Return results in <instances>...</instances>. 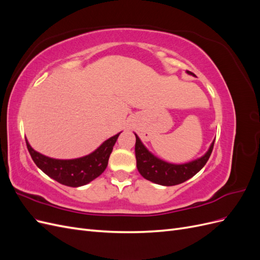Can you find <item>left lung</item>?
<instances>
[{"label": "left lung", "instance_id": "1", "mask_svg": "<svg viewBox=\"0 0 260 260\" xmlns=\"http://www.w3.org/2000/svg\"><path fill=\"white\" fill-rule=\"evenodd\" d=\"M187 74L194 76V74L191 72H187ZM136 139L137 167L141 176L148 181H152V182L156 184L166 186L182 183L198 174L209 159L215 143V141H212L206 154L200 157V158L192 160L190 162L177 165L161 160L158 157L154 156L144 146V144L141 142L140 138L137 135Z\"/></svg>", "mask_w": 260, "mask_h": 260}]
</instances>
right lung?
Here are the masks:
<instances>
[{
    "label": "right lung",
    "instance_id": "1",
    "mask_svg": "<svg viewBox=\"0 0 260 260\" xmlns=\"http://www.w3.org/2000/svg\"><path fill=\"white\" fill-rule=\"evenodd\" d=\"M120 132L102 143L91 154L75 159H56L42 155L30 146L26 139L27 148L31 158L45 175L60 184L78 187L88 184L103 174L107 167L116 141Z\"/></svg>",
    "mask_w": 260,
    "mask_h": 260
}]
</instances>
